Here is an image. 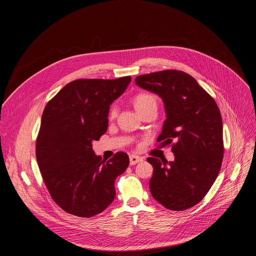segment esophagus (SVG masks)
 I'll return each mask as SVG.
<instances>
[{
  "mask_svg": "<svg viewBox=\"0 0 256 256\" xmlns=\"http://www.w3.org/2000/svg\"><path fill=\"white\" fill-rule=\"evenodd\" d=\"M140 161H142V158L140 157V156H136V155H130V165H134V164H136V163H138Z\"/></svg>",
  "mask_w": 256,
  "mask_h": 256,
  "instance_id": "34e87169",
  "label": "esophagus"
}]
</instances>
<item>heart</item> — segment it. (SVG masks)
I'll use <instances>...</instances> for the list:
<instances>
[{"label": "heart", "instance_id": "b5f03b06", "mask_svg": "<svg viewBox=\"0 0 256 256\" xmlns=\"http://www.w3.org/2000/svg\"><path fill=\"white\" fill-rule=\"evenodd\" d=\"M134 106L136 108V110L138 114L140 112L144 110L146 108H148L152 105H157V99L153 94L147 93V92H142L136 94L134 99H132ZM118 114V107L116 106H112L110 109H109V118H114Z\"/></svg>", "mask_w": 256, "mask_h": 256}]
</instances>
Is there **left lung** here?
<instances>
[{
	"mask_svg": "<svg viewBox=\"0 0 256 256\" xmlns=\"http://www.w3.org/2000/svg\"><path fill=\"white\" fill-rule=\"evenodd\" d=\"M134 81L162 98L166 120L157 142H173V161L147 159L154 168L151 194L168 210L190 208L204 198L221 169L224 144L218 107L184 72L165 70Z\"/></svg>",
	"mask_w": 256,
	"mask_h": 256,
	"instance_id": "left-lung-1",
	"label": "left lung"
}]
</instances>
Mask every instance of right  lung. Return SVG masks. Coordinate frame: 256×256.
<instances>
[{"label": "right lung", "mask_w": 256, "mask_h": 256, "mask_svg": "<svg viewBox=\"0 0 256 256\" xmlns=\"http://www.w3.org/2000/svg\"><path fill=\"white\" fill-rule=\"evenodd\" d=\"M130 81V76L72 81L44 108L36 159L50 196L70 214L93 216L116 198L114 181L126 170L128 156L118 152L106 162L92 142L106 132L109 106Z\"/></svg>", "instance_id": "add662e5"}]
</instances>
